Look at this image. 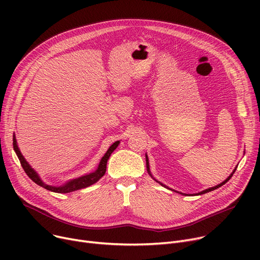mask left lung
I'll use <instances>...</instances> for the list:
<instances>
[{"label":"left lung","mask_w":260,"mask_h":260,"mask_svg":"<svg viewBox=\"0 0 260 260\" xmlns=\"http://www.w3.org/2000/svg\"><path fill=\"white\" fill-rule=\"evenodd\" d=\"M146 169H147V172H148V174H149V175H151V172H149V166H148V159H147V156H146ZM235 171H236V169H235V170L233 171V173H232V174H231V175H230V176L228 177V179H226V180H224V181H223L222 183H220V184H218V185H216V186H214V187L208 188V189H206V190H202V192H200V193H199L198 195H202V194H206V193H209V192H211V190H214V189H216V188H218V187H220L221 185H223L224 183H226V182H228V181H229V180L231 179V177H232V176H233V174L235 173ZM151 176H152V175H151ZM159 183H160V184H161L162 186H165V187H167V186H166L165 184H162L161 182H159Z\"/></svg>","instance_id":"obj_1"}]
</instances>
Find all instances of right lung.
<instances>
[{
  "label": "right lung",
  "instance_id": "obj_1",
  "mask_svg": "<svg viewBox=\"0 0 260 260\" xmlns=\"http://www.w3.org/2000/svg\"><path fill=\"white\" fill-rule=\"evenodd\" d=\"M119 145V141H116L115 143L112 144V146L109 147L107 149V152L105 153V155L103 156V158L101 159L100 161V165L98 167V169L95 170V172L93 173H90L88 175H85V176H82V177H79V178L77 179H74L70 182H67L66 184L62 185V186H51V185H47L45 184L42 180L40 179V177L38 176V174L30 168V166L27 163V161L24 159V157L22 156L21 152L19 151V147L17 145V141H16V138H13V148H15V151L19 157V160L21 162V166L23 168V170L25 171V173L27 174V176L29 177V178L35 182L37 183L38 185L42 186L48 190H51V192H54V193H71V192H74V190H78V189H81V188H84V187H87L93 183L97 182L101 177L105 174L106 172V163H107V160L109 158V156H111V154L115 151V149L117 148V146Z\"/></svg>",
  "mask_w": 260,
  "mask_h": 260
}]
</instances>
